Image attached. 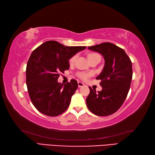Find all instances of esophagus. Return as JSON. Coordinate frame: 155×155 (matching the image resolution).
I'll return each mask as SVG.
<instances>
[{"mask_svg":"<svg viewBox=\"0 0 155 155\" xmlns=\"http://www.w3.org/2000/svg\"><path fill=\"white\" fill-rule=\"evenodd\" d=\"M84 85H85V84H84L83 83L80 82V81H78V87H82L83 86H84Z\"/></svg>","mask_w":155,"mask_h":155,"instance_id":"1","label":"esophagus"}]
</instances>
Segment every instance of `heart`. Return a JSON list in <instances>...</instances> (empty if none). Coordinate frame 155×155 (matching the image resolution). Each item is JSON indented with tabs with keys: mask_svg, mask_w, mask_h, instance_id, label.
I'll use <instances>...</instances> for the list:
<instances>
[{
	"mask_svg": "<svg viewBox=\"0 0 155 155\" xmlns=\"http://www.w3.org/2000/svg\"><path fill=\"white\" fill-rule=\"evenodd\" d=\"M96 55H98V54H95V53H90V54H88V58H90V57H91L96 56ZM75 59H76V56H73L72 58L70 59V64H73V63L74 62ZM88 76L89 75L87 74H85V73H81V74H79L80 78H83V79H86V78L88 77Z\"/></svg>",
	"mask_w": 155,
	"mask_h": 155,
	"instance_id": "obj_1",
	"label": "heart"
}]
</instances>
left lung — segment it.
<instances>
[{
  "label": "left lung",
  "mask_w": 155,
  "mask_h": 155,
  "mask_svg": "<svg viewBox=\"0 0 155 155\" xmlns=\"http://www.w3.org/2000/svg\"><path fill=\"white\" fill-rule=\"evenodd\" d=\"M88 49L103 56L104 66L96 77L103 87L96 92L89 87L90 94L86 104L91 112L99 116L114 114L124 103L130 87L133 77L132 62L122 48L114 44L104 42L89 46Z\"/></svg>",
  "instance_id": "obj_1"
}]
</instances>
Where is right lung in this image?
<instances>
[{"label":"right lung","mask_w":155,"mask_h":155,"mask_svg":"<svg viewBox=\"0 0 155 155\" xmlns=\"http://www.w3.org/2000/svg\"><path fill=\"white\" fill-rule=\"evenodd\" d=\"M86 46H65L47 41L34 50L27 62L26 83L34 107L48 116H57L70 105L77 81L58 83L60 72L69 69V59Z\"/></svg>","instance_id":"right-lung-1"}]
</instances>
